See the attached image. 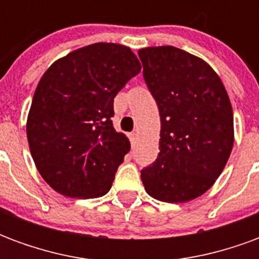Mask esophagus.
Segmentation results:
<instances>
[{"instance_id":"1","label":"esophagus","mask_w":259,"mask_h":259,"mask_svg":"<svg viewBox=\"0 0 259 259\" xmlns=\"http://www.w3.org/2000/svg\"><path fill=\"white\" fill-rule=\"evenodd\" d=\"M129 137H130V141H132V146H135L136 141H137V137H139V135H137L136 132H133V133H130Z\"/></svg>"}]
</instances>
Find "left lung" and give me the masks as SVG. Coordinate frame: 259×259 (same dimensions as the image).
Returning <instances> with one entry per match:
<instances>
[{
  "instance_id": "obj_1",
  "label": "left lung",
  "mask_w": 259,
  "mask_h": 259,
  "mask_svg": "<svg viewBox=\"0 0 259 259\" xmlns=\"http://www.w3.org/2000/svg\"><path fill=\"white\" fill-rule=\"evenodd\" d=\"M143 76L161 118L159 154L141 170L148 194L186 202L205 193L233 148V109L215 70L172 46L139 51Z\"/></svg>"
}]
</instances>
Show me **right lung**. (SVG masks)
<instances>
[{
	"mask_svg": "<svg viewBox=\"0 0 259 259\" xmlns=\"http://www.w3.org/2000/svg\"><path fill=\"white\" fill-rule=\"evenodd\" d=\"M129 47L96 42L55 61L37 84L27 141L41 178L59 194H107L129 139L113 129V98L140 73Z\"/></svg>",
	"mask_w": 259,
	"mask_h": 259,
	"instance_id": "obj_1",
	"label": "right lung"
}]
</instances>
